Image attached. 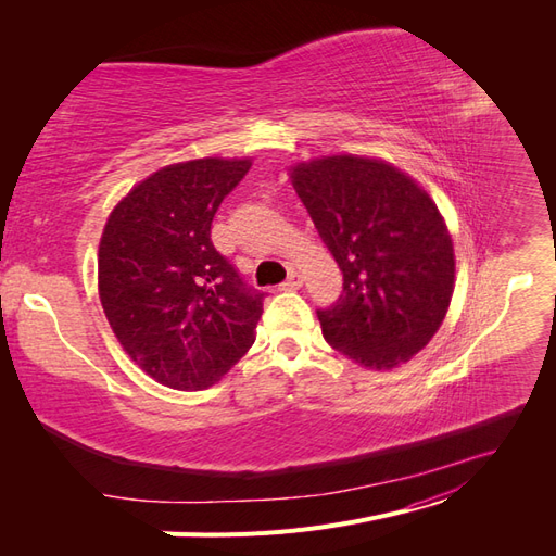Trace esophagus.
Listing matches in <instances>:
<instances>
[{
    "label": "esophagus",
    "instance_id": "obj_1",
    "mask_svg": "<svg viewBox=\"0 0 556 556\" xmlns=\"http://www.w3.org/2000/svg\"><path fill=\"white\" fill-rule=\"evenodd\" d=\"M299 285H301V274L294 271V268H292V271L288 274V280H285V282L280 285V288H282V290H296Z\"/></svg>",
    "mask_w": 556,
    "mask_h": 556
}]
</instances>
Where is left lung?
I'll return each instance as SVG.
<instances>
[{"label":"left lung","instance_id":"8db88e82","mask_svg":"<svg viewBox=\"0 0 556 556\" xmlns=\"http://www.w3.org/2000/svg\"><path fill=\"white\" fill-rule=\"evenodd\" d=\"M292 185L343 271L317 311L325 341L366 368L408 362L439 331L454 292L450 231L431 197L382 160L301 162Z\"/></svg>","mask_w":556,"mask_h":556}]
</instances>
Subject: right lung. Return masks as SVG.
<instances>
[{
  "label": "right lung",
  "instance_id": "right-lung-1",
  "mask_svg": "<svg viewBox=\"0 0 556 556\" xmlns=\"http://www.w3.org/2000/svg\"><path fill=\"white\" fill-rule=\"evenodd\" d=\"M250 160L164 166L109 215L99 299L127 355L174 390H204L255 343L264 292L215 250L211 225Z\"/></svg>",
  "mask_w": 556,
  "mask_h": 556
}]
</instances>
